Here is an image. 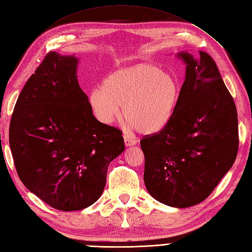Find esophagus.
Listing matches in <instances>:
<instances>
[{
	"instance_id": "esophagus-1",
	"label": "esophagus",
	"mask_w": 252,
	"mask_h": 252,
	"mask_svg": "<svg viewBox=\"0 0 252 252\" xmlns=\"http://www.w3.org/2000/svg\"><path fill=\"white\" fill-rule=\"evenodd\" d=\"M123 140H125V145L126 147L133 146V145H135V144H136V142L134 140H132V138H130L127 135H123Z\"/></svg>"
}]
</instances>
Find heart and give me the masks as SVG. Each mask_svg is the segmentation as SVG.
Here are the masks:
<instances>
[{"label": "heart", "instance_id": "heart-1", "mask_svg": "<svg viewBox=\"0 0 252 252\" xmlns=\"http://www.w3.org/2000/svg\"><path fill=\"white\" fill-rule=\"evenodd\" d=\"M181 84L172 72L153 63L122 68L108 74L101 87L91 90L89 105L94 117L110 125L121 114L131 129L153 135L167 126L175 112Z\"/></svg>", "mask_w": 252, "mask_h": 252}]
</instances>
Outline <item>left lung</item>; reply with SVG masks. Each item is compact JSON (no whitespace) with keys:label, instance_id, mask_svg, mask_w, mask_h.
Returning <instances> with one entry per match:
<instances>
[{"label":"left lung","instance_id":"8db88e82","mask_svg":"<svg viewBox=\"0 0 252 252\" xmlns=\"http://www.w3.org/2000/svg\"><path fill=\"white\" fill-rule=\"evenodd\" d=\"M179 53L185 81L174 115L157 134L142 138L144 182L155 199L175 208L195 206L216 189L236 159V106L216 62Z\"/></svg>","mask_w":252,"mask_h":252}]
</instances>
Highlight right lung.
I'll list each match as a JSON object with an SVG mask.
<instances>
[{"instance_id":"add662e5","label":"right lung","mask_w":252,"mask_h":252,"mask_svg":"<svg viewBox=\"0 0 252 252\" xmlns=\"http://www.w3.org/2000/svg\"><path fill=\"white\" fill-rule=\"evenodd\" d=\"M77 67L76 56L46 54L21 90L9 125L20 181L61 211L93 205L109 163L125 151L122 132L94 117Z\"/></svg>"}]
</instances>
